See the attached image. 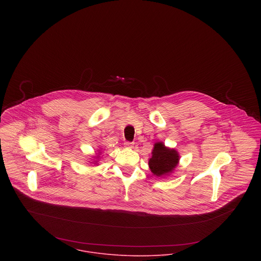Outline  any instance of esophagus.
I'll return each mask as SVG.
<instances>
[{
	"label": "esophagus",
	"instance_id": "34e87169",
	"mask_svg": "<svg viewBox=\"0 0 261 261\" xmlns=\"http://www.w3.org/2000/svg\"><path fill=\"white\" fill-rule=\"evenodd\" d=\"M124 146H125V148H127V149H133V148H134V143L125 142V143H124Z\"/></svg>",
	"mask_w": 261,
	"mask_h": 261
}]
</instances>
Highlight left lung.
I'll use <instances>...</instances> for the list:
<instances>
[{
  "label": "left lung",
  "instance_id": "1",
  "mask_svg": "<svg viewBox=\"0 0 261 261\" xmlns=\"http://www.w3.org/2000/svg\"><path fill=\"white\" fill-rule=\"evenodd\" d=\"M179 162L180 155L177 149L166 147L163 142H156L149 159V168L155 177L165 178L174 173Z\"/></svg>",
  "mask_w": 261,
  "mask_h": 261
}]
</instances>
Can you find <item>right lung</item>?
<instances>
[{
	"label": "right lung",
	"instance_id": "1",
	"mask_svg": "<svg viewBox=\"0 0 261 261\" xmlns=\"http://www.w3.org/2000/svg\"><path fill=\"white\" fill-rule=\"evenodd\" d=\"M100 149H98V153H96L95 155H93V160H92V162H90L91 164H94V165H96L97 166V164H98V162H99V160H100Z\"/></svg>",
	"mask_w": 261,
	"mask_h": 261
}]
</instances>
